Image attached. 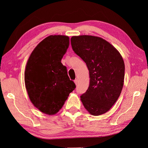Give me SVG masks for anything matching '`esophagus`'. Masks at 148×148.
I'll return each mask as SVG.
<instances>
[{"mask_svg": "<svg viewBox=\"0 0 148 148\" xmlns=\"http://www.w3.org/2000/svg\"><path fill=\"white\" fill-rule=\"evenodd\" d=\"M74 82H75V84H76V86H77L78 85V79H76L75 81H74Z\"/></svg>", "mask_w": 148, "mask_h": 148, "instance_id": "34e87169", "label": "esophagus"}]
</instances>
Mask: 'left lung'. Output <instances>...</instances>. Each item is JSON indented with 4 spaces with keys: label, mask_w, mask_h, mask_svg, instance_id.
Wrapping results in <instances>:
<instances>
[{
    "label": "left lung",
    "mask_w": 148,
    "mask_h": 148,
    "mask_svg": "<svg viewBox=\"0 0 148 148\" xmlns=\"http://www.w3.org/2000/svg\"><path fill=\"white\" fill-rule=\"evenodd\" d=\"M73 51L86 64L90 82L80 97L88 112L100 115L108 112L122 92L125 64L120 52L102 38L91 35L71 38Z\"/></svg>",
    "instance_id": "1"
}]
</instances>
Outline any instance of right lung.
I'll return each instance as SVG.
<instances>
[{
  "instance_id": "1",
  "label": "right lung",
  "mask_w": 148,
  "mask_h": 148,
  "mask_svg": "<svg viewBox=\"0 0 148 148\" xmlns=\"http://www.w3.org/2000/svg\"><path fill=\"white\" fill-rule=\"evenodd\" d=\"M69 44L67 36H49L34 49L26 65L25 84L29 99L39 111L49 115L62 109L76 88L61 63Z\"/></svg>"
}]
</instances>
